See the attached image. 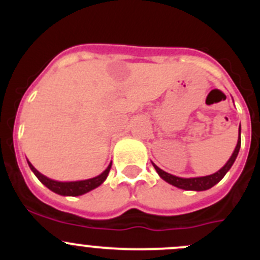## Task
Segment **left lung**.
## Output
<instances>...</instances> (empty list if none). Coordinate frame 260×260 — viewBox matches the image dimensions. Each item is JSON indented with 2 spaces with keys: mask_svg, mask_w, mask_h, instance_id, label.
Here are the masks:
<instances>
[{
  "mask_svg": "<svg viewBox=\"0 0 260 260\" xmlns=\"http://www.w3.org/2000/svg\"><path fill=\"white\" fill-rule=\"evenodd\" d=\"M240 142H242V140H240V127H239V138H238L237 147H235L232 157H230L229 161L225 164L224 167H221L219 171L215 172V174H212V175H209V176L192 177V179H182V177H177V176H174V175H171V174H167V172H165L164 170H161L159 167H157L153 162H152V165H153V167L156 169L157 174L159 175V177H161V179H164L166 182H169L170 185L176 186V187L182 188V190L205 191V190H209V188H211L214 185H216V183L219 182V181L221 180L225 175H226V172L232 169L233 164L235 162V158H237L238 153H239Z\"/></svg>",
  "mask_w": 260,
  "mask_h": 260,
  "instance_id": "8db88e82",
  "label": "left lung"
}]
</instances>
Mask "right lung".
<instances>
[{"mask_svg":"<svg viewBox=\"0 0 260 260\" xmlns=\"http://www.w3.org/2000/svg\"><path fill=\"white\" fill-rule=\"evenodd\" d=\"M27 164L28 166H30L31 171H32L34 174H35V176L41 181V183H44L49 190L54 191V192L57 193V195H62V196H79V195H83V193L89 192V191L94 190V188L101 186L102 183L106 181L112 167V162H111L109 166L106 169V171H103L99 176L93 177V179L83 180V181H73V182H60V181H55V180L49 179V177L44 176V175L40 174V172H39L38 170L30 164V162L27 161Z\"/></svg>","mask_w":260,"mask_h":260,"instance_id":"right-lung-1","label":"right lung"}]
</instances>
